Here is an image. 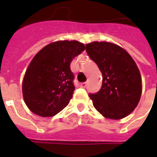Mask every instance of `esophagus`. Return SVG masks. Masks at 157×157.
Wrapping results in <instances>:
<instances>
[{"instance_id":"esophagus-1","label":"esophagus","mask_w":157,"mask_h":157,"mask_svg":"<svg viewBox=\"0 0 157 157\" xmlns=\"http://www.w3.org/2000/svg\"><path fill=\"white\" fill-rule=\"evenodd\" d=\"M80 87H81V88H86V86H87V83L86 82H82V83H81L80 85Z\"/></svg>"}]
</instances>
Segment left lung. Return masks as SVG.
I'll return each instance as SVG.
<instances>
[{"mask_svg": "<svg viewBox=\"0 0 157 157\" xmlns=\"http://www.w3.org/2000/svg\"><path fill=\"white\" fill-rule=\"evenodd\" d=\"M86 47L103 75L99 91L89 94L94 107L109 119L127 117L137 107L142 94L141 75L134 59L112 43L94 41Z\"/></svg>", "mask_w": 157, "mask_h": 157, "instance_id": "left-lung-1", "label": "left lung"}]
</instances>
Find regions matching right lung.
Returning <instances> with one entry per match:
<instances>
[{
  "label": "right lung",
  "mask_w": 157,
  "mask_h": 157,
  "mask_svg": "<svg viewBox=\"0 0 157 157\" xmlns=\"http://www.w3.org/2000/svg\"><path fill=\"white\" fill-rule=\"evenodd\" d=\"M85 50L84 44L76 40H60L36 54L23 81V98L32 112L53 117L67 107L75 90L70 63Z\"/></svg>",
  "instance_id": "obj_1"
}]
</instances>
